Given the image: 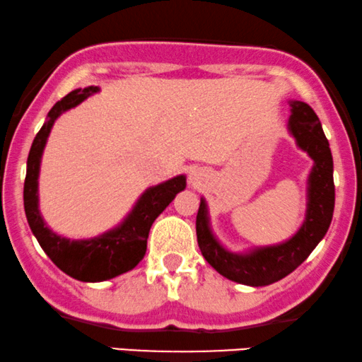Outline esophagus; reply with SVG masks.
<instances>
[{
    "mask_svg": "<svg viewBox=\"0 0 362 362\" xmlns=\"http://www.w3.org/2000/svg\"><path fill=\"white\" fill-rule=\"evenodd\" d=\"M202 182H203V173L202 171H198V169H196V171L189 173V185L193 186V188H198Z\"/></svg>",
    "mask_w": 362,
    "mask_h": 362,
    "instance_id": "1",
    "label": "esophagus"
}]
</instances>
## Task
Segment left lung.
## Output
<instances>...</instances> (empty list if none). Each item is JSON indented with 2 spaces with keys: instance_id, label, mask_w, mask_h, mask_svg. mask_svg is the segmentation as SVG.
Instances as JSON below:
<instances>
[{
  "instance_id": "1",
  "label": "left lung",
  "mask_w": 362,
  "mask_h": 362,
  "mask_svg": "<svg viewBox=\"0 0 362 362\" xmlns=\"http://www.w3.org/2000/svg\"><path fill=\"white\" fill-rule=\"evenodd\" d=\"M292 115L288 131L296 137L297 146L314 159L309 176V203L304 225L288 242L274 247L257 248L238 255L225 250L209 230L208 209L204 199L196 215V236L204 260L226 279L233 282L263 287L287 276L310 255L312 250L327 233L332 221L334 202V163L329 141L320 126L317 114L305 102L292 100Z\"/></svg>"
}]
</instances>
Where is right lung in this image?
I'll return each mask as SVG.
<instances>
[{
    "label": "right lung",
    "mask_w": 362,
    "mask_h": 362,
    "mask_svg": "<svg viewBox=\"0 0 362 362\" xmlns=\"http://www.w3.org/2000/svg\"><path fill=\"white\" fill-rule=\"evenodd\" d=\"M97 90H99L97 87L77 88L52 107L47 122L40 129L31 144L23 188L26 220L33 235L37 236L40 247L58 269L80 282H104L132 270L146 255L147 236L154 220L166 209L174 196L186 188L185 176H176L153 186L141 196L129 216L117 228L95 238L69 240L53 233L45 225L38 209V173L47 137L58 115L78 105Z\"/></svg>",
    "instance_id": "obj_1"
}]
</instances>
